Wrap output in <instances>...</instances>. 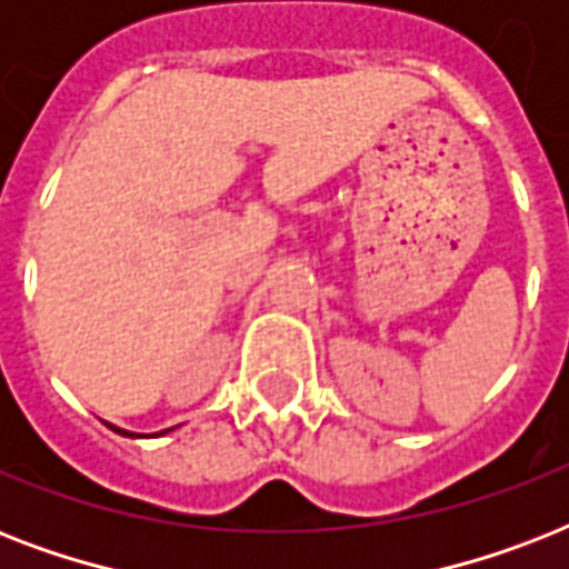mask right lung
Wrapping results in <instances>:
<instances>
[{"label":"right lung","mask_w":569,"mask_h":569,"mask_svg":"<svg viewBox=\"0 0 569 569\" xmlns=\"http://www.w3.org/2000/svg\"><path fill=\"white\" fill-rule=\"evenodd\" d=\"M114 431H118V433H127V437H132V433H129V431H120V428H114Z\"/></svg>","instance_id":"1"}]
</instances>
